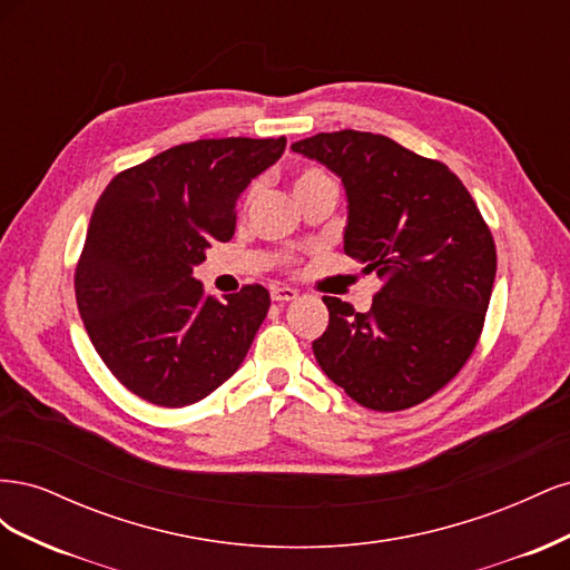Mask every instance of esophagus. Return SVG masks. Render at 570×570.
<instances>
[{
	"label": "esophagus",
	"instance_id": "1",
	"mask_svg": "<svg viewBox=\"0 0 570 570\" xmlns=\"http://www.w3.org/2000/svg\"><path fill=\"white\" fill-rule=\"evenodd\" d=\"M271 299L278 302V304H287L292 299H297V289H292V287H273L271 289Z\"/></svg>",
	"mask_w": 570,
	"mask_h": 570
}]
</instances>
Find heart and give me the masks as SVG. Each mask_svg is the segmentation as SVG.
<instances>
[{
  "mask_svg": "<svg viewBox=\"0 0 570 570\" xmlns=\"http://www.w3.org/2000/svg\"><path fill=\"white\" fill-rule=\"evenodd\" d=\"M318 180H331L327 178L323 170H316V168H308V170H304V174L297 178V183H295V187H302V185H308V183H318Z\"/></svg>",
  "mask_w": 570,
  "mask_h": 570,
  "instance_id": "obj_1",
  "label": "heart"
}]
</instances>
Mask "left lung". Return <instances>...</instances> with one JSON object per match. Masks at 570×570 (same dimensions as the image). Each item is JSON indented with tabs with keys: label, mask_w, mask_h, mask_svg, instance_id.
Here are the masks:
<instances>
[{
	"label": "left lung",
	"mask_w": 570,
	"mask_h": 570,
	"mask_svg": "<svg viewBox=\"0 0 570 570\" xmlns=\"http://www.w3.org/2000/svg\"><path fill=\"white\" fill-rule=\"evenodd\" d=\"M292 151L342 180L344 254L383 281L366 314L323 297L318 366L366 409L425 402L475 350L492 295L497 252L473 197L444 164L385 135L318 132Z\"/></svg>",
	"instance_id": "left-lung-1"
}]
</instances>
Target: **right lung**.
<instances>
[{"label":"right lung","instance_id":"obj_1","mask_svg":"<svg viewBox=\"0 0 570 570\" xmlns=\"http://www.w3.org/2000/svg\"><path fill=\"white\" fill-rule=\"evenodd\" d=\"M285 145V137L178 145L101 193L76 268V299L101 361L145 402L195 404L245 361L268 314V289L247 285L218 302L204 295L193 268L233 237L239 195Z\"/></svg>","mask_w":570,"mask_h":570}]
</instances>
